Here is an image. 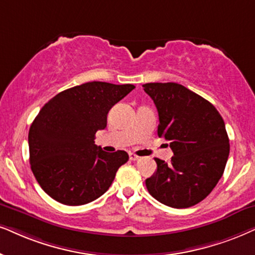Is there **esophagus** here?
Wrapping results in <instances>:
<instances>
[{
  "label": "esophagus",
  "instance_id": "34e87169",
  "mask_svg": "<svg viewBox=\"0 0 255 255\" xmlns=\"http://www.w3.org/2000/svg\"><path fill=\"white\" fill-rule=\"evenodd\" d=\"M129 159H130L131 161H136V160L140 159V157H138L137 155H135V154H133V153H130V154H129Z\"/></svg>",
  "mask_w": 255,
  "mask_h": 255
}]
</instances>
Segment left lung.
<instances>
[{
    "label": "left lung",
    "mask_w": 255,
    "mask_h": 255,
    "mask_svg": "<svg viewBox=\"0 0 255 255\" xmlns=\"http://www.w3.org/2000/svg\"><path fill=\"white\" fill-rule=\"evenodd\" d=\"M159 113L157 135L169 142L170 162L155 157L149 194L173 208L192 207L213 191L230 155L225 122L211 102L174 82L146 83Z\"/></svg>",
    "instance_id": "1"
}]
</instances>
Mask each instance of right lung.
<instances>
[{"label":"right lung","mask_w":255,"mask_h":255,"mask_svg":"<svg viewBox=\"0 0 255 255\" xmlns=\"http://www.w3.org/2000/svg\"><path fill=\"white\" fill-rule=\"evenodd\" d=\"M134 85L93 81L50 99L30 126L29 161L35 179L63 205H86L105 194L129 159L125 150L107 153L94 143L107 127V114Z\"/></svg>","instance_id":"add662e5"}]
</instances>
